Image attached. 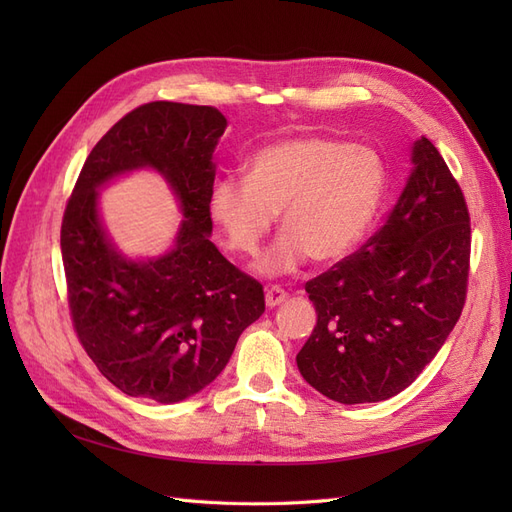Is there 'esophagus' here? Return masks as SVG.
Listing matches in <instances>:
<instances>
[{
    "label": "esophagus",
    "instance_id": "34e87169",
    "mask_svg": "<svg viewBox=\"0 0 512 512\" xmlns=\"http://www.w3.org/2000/svg\"><path fill=\"white\" fill-rule=\"evenodd\" d=\"M288 299V292H284L280 286H273V288H269L267 290V294H265V301H267V307H277V305H282L284 301Z\"/></svg>",
    "mask_w": 512,
    "mask_h": 512
}]
</instances>
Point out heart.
I'll list each match as a JSON object with an SVG mask.
<instances>
[{
	"instance_id": "obj_1",
	"label": "heart",
	"mask_w": 512,
	"mask_h": 512,
	"mask_svg": "<svg viewBox=\"0 0 512 512\" xmlns=\"http://www.w3.org/2000/svg\"><path fill=\"white\" fill-rule=\"evenodd\" d=\"M389 190V168L376 149L331 136H292L260 147L247 175L215 181L209 213L230 250L256 254L280 213L284 235L256 271L280 277L307 258L344 260L374 226Z\"/></svg>"
}]
</instances>
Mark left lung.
<instances>
[{"mask_svg":"<svg viewBox=\"0 0 512 512\" xmlns=\"http://www.w3.org/2000/svg\"><path fill=\"white\" fill-rule=\"evenodd\" d=\"M382 228L307 282L316 327L297 354L307 384L339 404H371L410 386L451 335L466 301L470 215L429 138Z\"/></svg>","mask_w":512,"mask_h":512,"instance_id":"left-lung-1","label":"left lung"}]
</instances>
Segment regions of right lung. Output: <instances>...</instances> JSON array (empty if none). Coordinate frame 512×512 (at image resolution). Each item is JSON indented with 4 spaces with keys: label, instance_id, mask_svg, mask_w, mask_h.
<instances>
[{
    "label": "right lung",
    "instance_id": "1",
    "mask_svg": "<svg viewBox=\"0 0 512 512\" xmlns=\"http://www.w3.org/2000/svg\"><path fill=\"white\" fill-rule=\"evenodd\" d=\"M228 126L213 106L149 102L87 156L61 224L68 303L85 352L130 397L177 404L222 374L239 335L265 312L262 286L211 243L215 147ZM153 169L184 220L160 257L123 255L101 220L99 190Z\"/></svg>",
    "mask_w": 512,
    "mask_h": 512
}]
</instances>
